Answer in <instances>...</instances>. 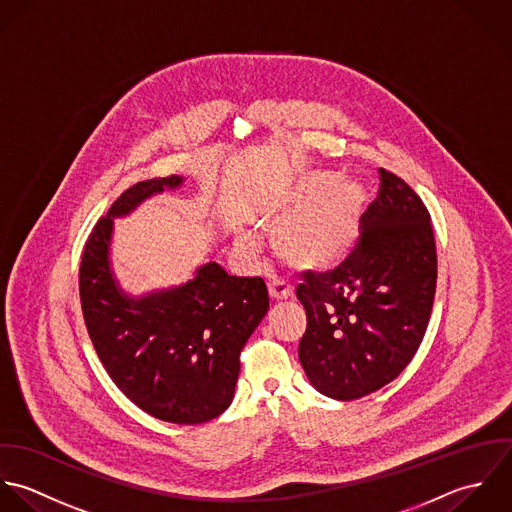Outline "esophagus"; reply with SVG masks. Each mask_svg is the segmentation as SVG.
<instances>
[{"label": "esophagus", "mask_w": 512, "mask_h": 512, "mask_svg": "<svg viewBox=\"0 0 512 512\" xmlns=\"http://www.w3.org/2000/svg\"><path fill=\"white\" fill-rule=\"evenodd\" d=\"M269 297L273 301H287L293 297V289L289 285H285L283 281H271L269 283Z\"/></svg>", "instance_id": "obj_1"}]
</instances>
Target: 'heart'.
Wrapping results in <instances>:
<instances>
[{
	"label": "heart",
	"mask_w": 512,
	"mask_h": 512,
	"mask_svg": "<svg viewBox=\"0 0 512 512\" xmlns=\"http://www.w3.org/2000/svg\"><path fill=\"white\" fill-rule=\"evenodd\" d=\"M366 190L360 182L328 172H305L267 194L255 209L259 223L271 229V245L289 267L307 273L330 271L354 251ZM235 249L257 255L251 235L239 233Z\"/></svg>",
	"instance_id": "heart-1"
}]
</instances>
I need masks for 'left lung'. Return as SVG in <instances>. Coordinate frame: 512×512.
Wrapping results in <instances>:
<instances>
[{
	"label": "left lung",
	"mask_w": 512,
	"mask_h": 512,
	"mask_svg": "<svg viewBox=\"0 0 512 512\" xmlns=\"http://www.w3.org/2000/svg\"><path fill=\"white\" fill-rule=\"evenodd\" d=\"M380 194L362 215V239L328 273H305L299 360L334 400L368 396L402 374L417 352L435 297L437 255L429 211L408 184L380 170Z\"/></svg>",
	"instance_id": "left-lung-1"
}]
</instances>
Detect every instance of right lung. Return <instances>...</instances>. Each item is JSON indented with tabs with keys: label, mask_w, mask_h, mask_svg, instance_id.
Wrapping results in <instances>:
<instances>
[{
	"label": "right lung",
	"mask_w": 512,
	"mask_h": 512,
	"mask_svg": "<svg viewBox=\"0 0 512 512\" xmlns=\"http://www.w3.org/2000/svg\"><path fill=\"white\" fill-rule=\"evenodd\" d=\"M182 176L138 182L110 205L83 253L81 307L93 346L118 390L146 413L180 425L204 423L229 408L239 354L269 310L261 277L229 275L209 259L178 287L128 295L110 261L114 219Z\"/></svg>",
	"instance_id": "1"
}]
</instances>
